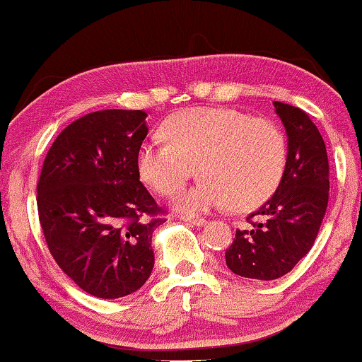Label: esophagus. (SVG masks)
I'll return each mask as SVG.
<instances>
[{"label": "esophagus", "mask_w": 362, "mask_h": 362, "mask_svg": "<svg viewBox=\"0 0 362 362\" xmlns=\"http://www.w3.org/2000/svg\"><path fill=\"white\" fill-rule=\"evenodd\" d=\"M181 219L189 224H194V226H203V224L206 223V219H203V218H189V216H181Z\"/></svg>", "instance_id": "1"}]
</instances>
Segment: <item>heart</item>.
<instances>
[{"mask_svg": "<svg viewBox=\"0 0 362 362\" xmlns=\"http://www.w3.org/2000/svg\"><path fill=\"white\" fill-rule=\"evenodd\" d=\"M164 134L141 144L138 170L148 186L170 196L199 168L203 180L173 201L185 213L228 204L255 208L273 194L284 175L288 143L269 119L224 107H192L173 116Z\"/></svg>", "mask_w": 362, "mask_h": 362, "instance_id": "b5f03b06", "label": "heart"}]
</instances>
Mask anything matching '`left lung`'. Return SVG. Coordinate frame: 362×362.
Listing matches in <instances>:
<instances>
[{"label":"left lung","mask_w":362,"mask_h":362,"mask_svg":"<svg viewBox=\"0 0 362 362\" xmlns=\"http://www.w3.org/2000/svg\"><path fill=\"white\" fill-rule=\"evenodd\" d=\"M288 134V159L278 189L226 250L234 274L271 281L288 274L308 255L325 218L329 199V163L326 144L311 118L299 107L274 101Z\"/></svg>","instance_id":"left-lung-1"}]
</instances>
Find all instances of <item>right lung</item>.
<instances>
[{
  "mask_svg": "<svg viewBox=\"0 0 362 362\" xmlns=\"http://www.w3.org/2000/svg\"><path fill=\"white\" fill-rule=\"evenodd\" d=\"M146 112L105 110L66 126L46 154L37 216L48 250L88 294L138 291L154 266L151 238L164 209L139 181Z\"/></svg>",
  "mask_w": 362,
  "mask_h": 362,
  "instance_id": "obj_1",
  "label": "right lung"
}]
</instances>
